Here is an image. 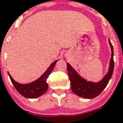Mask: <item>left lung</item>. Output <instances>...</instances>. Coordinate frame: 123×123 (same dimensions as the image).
<instances>
[{
  "mask_svg": "<svg viewBox=\"0 0 123 123\" xmlns=\"http://www.w3.org/2000/svg\"><path fill=\"white\" fill-rule=\"evenodd\" d=\"M109 43L111 49V58L109 63V70L106 75L99 82H93L91 81H87L82 77L68 63H67L72 91L77 96L85 99H94L99 96L107 86L109 80L112 77L114 70V51L110 39H109Z\"/></svg>",
  "mask_w": 123,
  "mask_h": 123,
  "instance_id": "1",
  "label": "left lung"
}]
</instances>
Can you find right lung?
Instances as JSON below:
<instances>
[{
  "mask_svg": "<svg viewBox=\"0 0 123 123\" xmlns=\"http://www.w3.org/2000/svg\"><path fill=\"white\" fill-rule=\"evenodd\" d=\"M58 60H55L54 62H53L39 79L29 84H19L14 80L9 72L8 74L14 87L19 94L26 98L34 99L41 96L47 91L48 84L46 82V80L54 68Z\"/></svg>",
  "mask_w": 123,
  "mask_h": 123,
  "instance_id": "obj_1",
  "label": "right lung"
}]
</instances>
